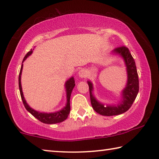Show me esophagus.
<instances>
[{"instance_id":"34e87169","label":"esophagus","mask_w":159,"mask_h":159,"mask_svg":"<svg viewBox=\"0 0 159 159\" xmlns=\"http://www.w3.org/2000/svg\"><path fill=\"white\" fill-rule=\"evenodd\" d=\"M79 76L80 78H85L87 76V71H86L85 69L80 70L79 72Z\"/></svg>"}]
</instances>
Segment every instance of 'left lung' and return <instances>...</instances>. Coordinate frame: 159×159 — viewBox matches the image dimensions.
<instances>
[{"label":"left lung","mask_w":159,"mask_h":159,"mask_svg":"<svg viewBox=\"0 0 159 159\" xmlns=\"http://www.w3.org/2000/svg\"><path fill=\"white\" fill-rule=\"evenodd\" d=\"M113 53L121 56L124 60L128 74V81L125 88L122 91L123 100L117 106L107 105L104 107L99 102L93 95V83L88 81L89 85L90 102L93 109L99 114L107 116L121 114L127 111L130 108L133 102L135 99L139 92V79L137 71V68L133 56L131 55L130 50L125 46L118 47L113 50Z\"/></svg>","instance_id":"1"}]
</instances>
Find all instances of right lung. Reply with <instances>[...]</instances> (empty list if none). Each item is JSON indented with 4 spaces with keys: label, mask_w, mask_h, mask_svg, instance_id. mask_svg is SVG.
I'll list each match as a JSON object with an SVG mask.
<instances>
[{
    "label": "right lung",
    "mask_w": 159,
    "mask_h": 159,
    "mask_svg": "<svg viewBox=\"0 0 159 159\" xmlns=\"http://www.w3.org/2000/svg\"><path fill=\"white\" fill-rule=\"evenodd\" d=\"M33 50L31 49V50L29 51V52L26 53V55H25V57L22 61V63L29 55H31L32 52H33ZM22 68H23V64L21 66L20 75H19V88H20L21 98V99H22L23 104L24 105H25L26 109L27 110L29 113H31V114L33 115L35 118H36L38 120H39L40 121L43 123H47V124H55V123H61L64 121V120H65L67 118V117H68L70 112V97H71V92L75 86V80H74V77L70 78V79L67 80L65 83L66 98H67V102H66V107H64V108L61 110H60V111H57V112H54V113L39 112V111H35L34 109L31 108V107L28 105V104L26 103L25 99L24 98L22 89H21V71H22Z\"/></svg>",
    "instance_id": "obj_1"
}]
</instances>
